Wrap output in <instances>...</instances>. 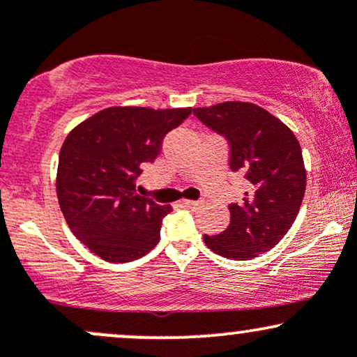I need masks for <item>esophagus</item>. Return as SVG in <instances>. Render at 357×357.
I'll list each match as a JSON object with an SVG mask.
<instances>
[{"mask_svg":"<svg viewBox=\"0 0 357 357\" xmlns=\"http://www.w3.org/2000/svg\"><path fill=\"white\" fill-rule=\"evenodd\" d=\"M181 206L190 208V210H196V208L199 206V203H198V202H191V199H183Z\"/></svg>","mask_w":357,"mask_h":357,"instance_id":"esophagus-1","label":"esophagus"}]
</instances>
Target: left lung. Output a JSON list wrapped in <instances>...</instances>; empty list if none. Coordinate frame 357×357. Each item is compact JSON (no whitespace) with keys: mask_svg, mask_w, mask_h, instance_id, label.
<instances>
[{"mask_svg":"<svg viewBox=\"0 0 357 357\" xmlns=\"http://www.w3.org/2000/svg\"><path fill=\"white\" fill-rule=\"evenodd\" d=\"M199 122L227 139L228 166L243 174L248 190L228 204L230 225L204 235L211 252L248 260L268 252L287 235L304 199L307 174L297 137L284 122L248 102H223L192 109Z\"/></svg>","mask_w":357,"mask_h":357,"instance_id":"obj_1","label":"left lung"}]
</instances>
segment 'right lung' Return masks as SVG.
I'll use <instances>...</instances> for the list:
<instances>
[{"instance_id":"add662e5","label":"right lung","mask_w":357,"mask_h":357,"mask_svg":"<svg viewBox=\"0 0 357 357\" xmlns=\"http://www.w3.org/2000/svg\"><path fill=\"white\" fill-rule=\"evenodd\" d=\"M190 114V107H109L65 139L56 171L60 210L73 235L102 260L132 261L158 245L171 208L137 195L136 179Z\"/></svg>"}]
</instances>
